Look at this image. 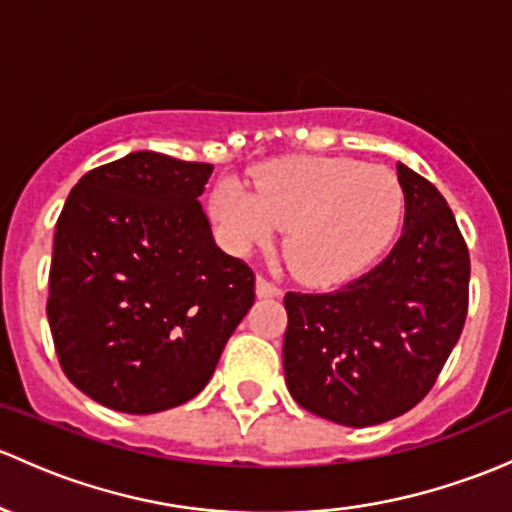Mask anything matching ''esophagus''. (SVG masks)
Returning <instances> with one entry per match:
<instances>
[{
	"label": "esophagus",
	"instance_id": "34e87169",
	"mask_svg": "<svg viewBox=\"0 0 512 512\" xmlns=\"http://www.w3.org/2000/svg\"><path fill=\"white\" fill-rule=\"evenodd\" d=\"M282 289L272 284L267 277H257V297H279Z\"/></svg>",
	"mask_w": 512,
	"mask_h": 512
}]
</instances>
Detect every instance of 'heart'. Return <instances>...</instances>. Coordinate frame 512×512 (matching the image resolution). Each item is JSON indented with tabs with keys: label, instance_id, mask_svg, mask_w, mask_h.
<instances>
[{
	"label": "heart",
	"instance_id": "b5f03b06",
	"mask_svg": "<svg viewBox=\"0 0 512 512\" xmlns=\"http://www.w3.org/2000/svg\"><path fill=\"white\" fill-rule=\"evenodd\" d=\"M211 211L235 250L284 233L289 267L306 284H341L368 270L405 218L395 171L346 157L279 159L255 171V193L238 181L213 191Z\"/></svg>",
	"mask_w": 512,
	"mask_h": 512
}]
</instances>
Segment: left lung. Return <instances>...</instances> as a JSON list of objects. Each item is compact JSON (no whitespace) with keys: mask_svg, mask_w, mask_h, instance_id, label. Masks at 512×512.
<instances>
[{"mask_svg":"<svg viewBox=\"0 0 512 512\" xmlns=\"http://www.w3.org/2000/svg\"><path fill=\"white\" fill-rule=\"evenodd\" d=\"M405 228L390 255L328 294L287 292L284 378L304 410L370 427L437 383L469 314L471 260L432 181L397 164Z\"/></svg>","mask_w":512,"mask_h":512,"instance_id":"1","label":"left lung"}]
</instances>
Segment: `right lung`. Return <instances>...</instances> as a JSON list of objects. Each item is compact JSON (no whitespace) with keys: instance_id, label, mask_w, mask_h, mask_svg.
Returning <instances> with one entry per match:
<instances>
[{"instance_id":"add662e5","label":"right lung","mask_w":512,"mask_h":512,"mask_svg":"<svg viewBox=\"0 0 512 512\" xmlns=\"http://www.w3.org/2000/svg\"><path fill=\"white\" fill-rule=\"evenodd\" d=\"M211 164L157 152L88 171L53 235L48 324L71 383L110 410L196 397L255 304V272L215 245Z\"/></svg>"}]
</instances>
